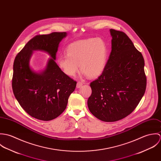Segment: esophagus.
Listing matches in <instances>:
<instances>
[{
	"label": "esophagus",
	"instance_id": "1",
	"mask_svg": "<svg viewBox=\"0 0 161 161\" xmlns=\"http://www.w3.org/2000/svg\"><path fill=\"white\" fill-rule=\"evenodd\" d=\"M82 83L81 82H78L77 83V88H80L82 87Z\"/></svg>",
	"mask_w": 161,
	"mask_h": 161
}]
</instances>
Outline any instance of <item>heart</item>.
<instances>
[{
	"label": "heart",
	"instance_id": "b5f03b06",
	"mask_svg": "<svg viewBox=\"0 0 161 161\" xmlns=\"http://www.w3.org/2000/svg\"><path fill=\"white\" fill-rule=\"evenodd\" d=\"M66 54L59 55L57 63L68 75L74 76L79 70L91 77L100 75L106 66L108 51L105 42L100 38H88L70 44Z\"/></svg>",
	"mask_w": 161,
	"mask_h": 161
}]
</instances>
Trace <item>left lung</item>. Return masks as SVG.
Instances as JSON below:
<instances>
[{
    "instance_id": "1",
    "label": "left lung",
    "mask_w": 161,
    "mask_h": 161,
    "mask_svg": "<svg viewBox=\"0 0 161 161\" xmlns=\"http://www.w3.org/2000/svg\"><path fill=\"white\" fill-rule=\"evenodd\" d=\"M112 51L105 68L90 86V112L106 122L120 120L138 106L146 88L144 60L123 31L110 29Z\"/></svg>"
}]
</instances>
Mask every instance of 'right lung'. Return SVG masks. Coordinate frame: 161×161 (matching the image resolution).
<instances>
[{
	"label": "right lung",
	"mask_w": 161,
	"mask_h": 161,
	"mask_svg": "<svg viewBox=\"0 0 161 161\" xmlns=\"http://www.w3.org/2000/svg\"><path fill=\"white\" fill-rule=\"evenodd\" d=\"M66 32L36 35L16 56L14 63L12 89L23 110L40 120H52L66 109L69 95L77 82L64 74L55 62L61 41ZM33 50H42L51 56L41 73L31 69L29 60Z\"/></svg>",
	"instance_id": "add662e5"
}]
</instances>
